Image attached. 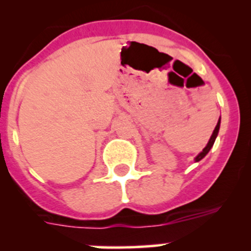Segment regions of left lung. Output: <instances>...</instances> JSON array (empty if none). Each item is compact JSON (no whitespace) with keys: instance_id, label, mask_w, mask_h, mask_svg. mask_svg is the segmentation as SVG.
Instances as JSON below:
<instances>
[{"instance_id":"8db88e82","label":"left lung","mask_w":251,"mask_h":251,"mask_svg":"<svg viewBox=\"0 0 251 251\" xmlns=\"http://www.w3.org/2000/svg\"><path fill=\"white\" fill-rule=\"evenodd\" d=\"M220 123H221V121L219 120V123H217L216 127H215V130H214V132H212V136H211V137H210V140H209V143L206 144V147H205V148L203 149V151H201V153L199 154L198 156H197V158H196V161H199V160H201V159H203L204 156L206 155L207 153H209V151H210V149H211V147L214 146V142H215V140H216V137H217V133H219V130H220Z\"/></svg>"}]
</instances>
